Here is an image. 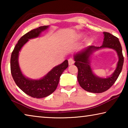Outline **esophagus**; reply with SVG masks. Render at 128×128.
I'll return each instance as SVG.
<instances>
[{"mask_svg":"<svg viewBox=\"0 0 128 128\" xmlns=\"http://www.w3.org/2000/svg\"><path fill=\"white\" fill-rule=\"evenodd\" d=\"M74 60L72 59V58H70V59H68L69 65H72L74 64Z\"/></svg>","mask_w":128,"mask_h":128,"instance_id":"esophagus-1","label":"esophagus"}]
</instances>
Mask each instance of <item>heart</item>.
Listing matches in <instances>:
<instances>
[{
  "instance_id": "obj_1",
  "label": "heart",
  "mask_w": 128,
  "mask_h": 128,
  "mask_svg": "<svg viewBox=\"0 0 128 128\" xmlns=\"http://www.w3.org/2000/svg\"><path fill=\"white\" fill-rule=\"evenodd\" d=\"M81 36H79V37H81Z\"/></svg>"
}]
</instances>
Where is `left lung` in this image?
I'll use <instances>...</instances> for the list:
<instances>
[{"label": "left lung", "instance_id": "obj_1", "mask_svg": "<svg viewBox=\"0 0 128 128\" xmlns=\"http://www.w3.org/2000/svg\"><path fill=\"white\" fill-rule=\"evenodd\" d=\"M104 38L100 47L89 46L74 56V65L78 68L77 79L80 85L87 92L101 93L109 89L118 79L122 70L124 64V56L118 38L108 32H103ZM103 48L115 49L119 56L117 68L111 76L106 79L96 76L92 73L90 66L89 56L94 50Z\"/></svg>", "mask_w": 128, "mask_h": 128}]
</instances>
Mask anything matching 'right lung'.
Returning a JSON list of instances; mask_svg holds the SVG:
<instances>
[{
    "label": "right lung",
    "mask_w": 128,
    "mask_h": 128,
    "mask_svg": "<svg viewBox=\"0 0 128 128\" xmlns=\"http://www.w3.org/2000/svg\"><path fill=\"white\" fill-rule=\"evenodd\" d=\"M48 26H43L33 29L24 35L17 43L10 58V72L17 86L25 94L36 98H42L52 94L57 88L60 76L68 66L67 60L56 66L42 79L32 80L22 74L18 62V53L22 47L30 39L38 37Z\"/></svg>",
    "instance_id": "right-lung-1"
}]
</instances>
